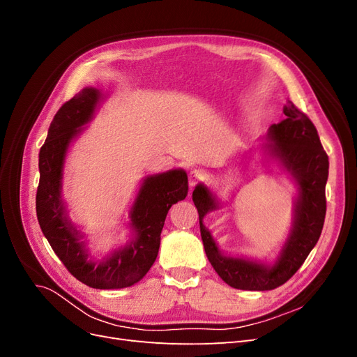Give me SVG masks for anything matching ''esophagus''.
Returning <instances> with one entry per match:
<instances>
[{
  "label": "esophagus",
  "mask_w": 357,
  "mask_h": 357,
  "mask_svg": "<svg viewBox=\"0 0 357 357\" xmlns=\"http://www.w3.org/2000/svg\"><path fill=\"white\" fill-rule=\"evenodd\" d=\"M202 178H204V174L199 169H192L189 172V185L190 186H197Z\"/></svg>",
  "instance_id": "34e87169"
}]
</instances>
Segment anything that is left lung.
<instances>
[{"label": "left lung", "instance_id": "8db88e82", "mask_svg": "<svg viewBox=\"0 0 357 357\" xmlns=\"http://www.w3.org/2000/svg\"><path fill=\"white\" fill-rule=\"evenodd\" d=\"M286 119L269 128V150L299 185L295 223L278 261L273 266L238 257L223 256L202 225L204 215L218 207L211 193L202 185L192 193L199 214V229L205 253L215 273L226 284L241 290H273L284 284L305 262L320 238L326 215L325 188L329 174V158L323 149L317 129L310 117L289 101Z\"/></svg>", "mask_w": 357, "mask_h": 357}]
</instances>
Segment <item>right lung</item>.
Here are the masks:
<instances>
[{
  "label": "right lung",
  "instance_id": "obj_1",
  "mask_svg": "<svg viewBox=\"0 0 357 357\" xmlns=\"http://www.w3.org/2000/svg\"><path fill=\"white\" fill-rule=\"evenodd\" d=\"M98 101V89L84 88L62 104L53 117L46 142L40 149L36 208L40 228L53 252L79 282L93 289H122L139 282L156 261L167 213L172 204L188 197L189 186L183 169L147 177L131 210L137 238L102 264L88 261L77 229L63 213L61 178L68 144L80 131L77 128L92 117Z\"/></svg>",
  "mask_w": 357,
  "mask_h": 357
}]
</instances>
